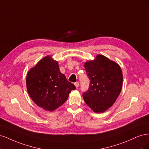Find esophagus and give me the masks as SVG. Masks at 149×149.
Returning a JSON list of instances; mask_svg holds the SVG:
<instances>
[{"label":"esophagus","instance_id":"esophagus-1","mask_svg":"<svg viewBox=\"0 0 149 149\" xmlns=\"http://www.w3.org/2000/svg\"><path fill=\"white\" fill-rule=\"evenodd\" d=\"M74 86H76V88H78V87L79 86V83L78 82H76V83H74Z\"/></svg>","mask_w":149,"mask_h":149}]
</instances>
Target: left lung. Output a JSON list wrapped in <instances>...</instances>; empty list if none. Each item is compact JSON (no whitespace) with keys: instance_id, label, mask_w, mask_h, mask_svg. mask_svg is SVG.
<instances>
[{"instance_id":"obj_1","label":"left lung","mask_w":149,"mask_h":149,"mask_svg":"<svg viewBox=\"0 0 149 149\" xmlns=\"http://www.w3.org/2000/svg\"><path fill=\"white\" fill-rule=\"evenodd\" d=\"M90 79L89 88L83 94L84 101L96 113H102L116 102L123 87V76L120 66L102 55L84 63Z\"/></svg>"}]
</instances>
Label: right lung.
<instances>
[{
	"label": "right lung",
	"instance_id": "1",
	"mask_svg": "<svg viewBox=\"0 0 149 149\" xmlns=\"http://www.w3.org/2000/svg\"><path fill=\"white\" fill-rule=\"evenodd\" d=\"M26 85L32 101L48 111L61 106L72 90L76 89L60 72L58 61L49 55L43 58L28 71Z\"/></svg>",
	"mask_w": 149,
	"mask_h": 149
}]
</instances>
